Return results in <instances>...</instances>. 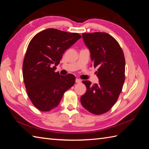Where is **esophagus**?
<instances>
[{
  "label": "esophagus",
  "instance_id": "obj_1",
  "mask_svg": "<svg viewBox=\"0 0 149 149\" xmlns=\"http://www.w3.org/2000/svg\"><path fill=\"white\" fill-rule=\"evenodd\" d=\"M81 82V81L80 80V79H75V83H80Z\"/></svg>",
  "mask_w": 149,
  "mask_h": 149
}]
</instances>
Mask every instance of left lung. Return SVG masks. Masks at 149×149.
I'll use <instances>...</instances> for the list:
<instances>
[{
	"label": "left lung",
	"instance_id": "1",
	"mask_svg": "<svg viewBox=\"0 0 149 149\" xmlns=\"http://www.w3.org/2000/svg\"><path fill=\"white\" fill-rule=\"evenodd\" d=\"M99 83L91 85L83 81L86 92L81 97L85 109L95 115L108 111L116 102L125 81V61L122 49L113 36L106 33H83Z\"/></svg>",
	"mask_w": 149,
	"mask_h": 149
}]
</instances>
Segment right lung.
I'll list each match as a JSON object with an SVG mask.
<instances>
[{"mask_svg": "<svg viewBox=\"0 0 149 149\" xmlns=\"http://www.w3.org/2000/svg\"><path fill=\"white\" fill-rule=\"evenodd\" d=\"M81 38L77 33L47 29L31 40L22 70L27 95L38 109L49 111L55 108L65 91L74 84V75L64 76L55 70L63 54Z\"/></svg>", "mask_w": 149, "mask_h": 149, "instance_id": "1", "label": "right lung"}]
</instances>
